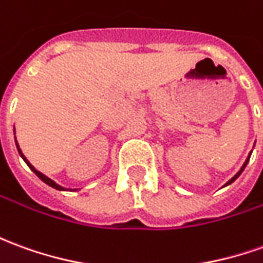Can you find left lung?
Returning a JSON list of instances; mask_svg holds the SVG:
<instances>
[{"label": "left lung", "instance_id": "1", "mask_svg": "<svg viewBox=\"0 0 263 263\" xmlns=\"http://www.w3.org/2000/svg\"><path fill=\"white\" fill-rule=\"evenodd\" d=\"M249 158H251V155H249V157H248V159H247V161H245V163H243V166H242V168H240L239 172H238V174H236V175H235L234 178H232V179H231V181H229V182H227V185H229V183H232V182H234L235 179H236V178H238V176H239L240 174H242V171L245 170V166H247V163L249 162ZM227 185H225V186H227Z\"/></svg>", "mask_w": 263, "mask_h": 263}]
</instances>
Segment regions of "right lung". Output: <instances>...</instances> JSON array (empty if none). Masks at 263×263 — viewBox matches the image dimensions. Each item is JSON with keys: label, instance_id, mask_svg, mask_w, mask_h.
<instances>
[{"label": "right lung", "instance_id": "add662e5", "mask_svg": "<svg viewBox=\"0 0 263 263\" xmlns=\"http://www.w3.org/2000/svg\"><path fill=\"white\" fill-rule=\"evenodd\" d=\"M16 148H18V152H20V155H21V157L24 158V161H25V162H27V165H28L29 168H31V170L34 171V172H35V175L38 176V178H40V179H41V181H44V182L47 183V185H49V186H52V188H55V189H60V191H62V186H60V185H58V183H55L54 181H51V179H49V178H47V176L44 175V174H41V172H40V171H36L35 168H34V166H32V165H31V163L28 162V159H27V158L24 157V154L23 152H21V149H20V146H18V144H16Z\"/></svg>", "mask_w": 263, "mask_h": 263}]
</instances>
